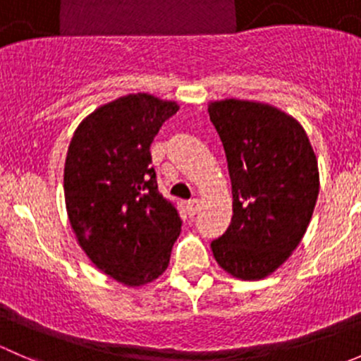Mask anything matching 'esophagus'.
Instances as JSON below:
<instances>
[{
	"mask_svg": "<svg viewBox=\"0 0 361 361\" xmlns=\"http://www.w3.org/2000/svg\"><path fill=\"white\" fill-rule=\"evenodd\" d=\"M199 211V201L197 199H192V201L187 202V213L188 216H195V213Z\"/></svg>",
	"mask_w": 361,
	"mask_h": 361,
	"instance_id": "esophagus-1",
	"label": "esophagus"
}]
</instances>
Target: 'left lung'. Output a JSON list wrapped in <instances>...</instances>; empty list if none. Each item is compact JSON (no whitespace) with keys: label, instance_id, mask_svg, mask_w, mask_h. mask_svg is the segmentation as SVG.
I'll list each match as a JSON object with an SVG mask.
<instances>
[{"label":"left lung","instance_id":"left-lung-1","mask_svg":"<svg viewBox=\"0 0 361 361\" xmlns=\"http://www.w3.org/2000/svg\"><path fill=\"white\" fill-rule=\"evenodd\" d=\"M227 159L232 220L211 243L221 269L239 279H262L297 248L319 192L318 162L300 123L269 104L211 103Z\"/></svg>","mask_w":361,"mask_h":361}]
</instances>
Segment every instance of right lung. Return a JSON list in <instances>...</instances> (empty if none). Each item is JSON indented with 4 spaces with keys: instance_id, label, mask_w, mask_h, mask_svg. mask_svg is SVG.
Segmentation results:
<instances>
[{
    "instance_id": "right-lung-1",
    "label": "right lung",
    "mask_w": 361,
    "mask_h": 361,
    "mask_svg": "<svg viewBox=\"0 0 361 361\" xmlns=\"http://www.w3.org/2000/svg\"><path fill=\"white\" fill-rule=\"evenodd\" d=\"M176 111L173 101L129 94L90 113L68 148L64 197L73 232L92 264L127 286L166 271L181 231L150 166L152 141Z\"/></svg>"
}]
</instances>
